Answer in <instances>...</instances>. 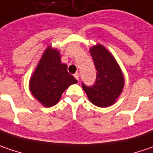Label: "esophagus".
<instances>
[{"mask_svg": "<svg viewBox=\"0 0 153 153\" xmlns=\"http://www.w3.org/2000/svg\"><path fill=\"white\" fill-rule=\"evenodd\" d=\"M74 76V78L76 79L77 80H79V73H75Z\"/></svg>", "mask_w": 153, "mask_h": 153, "instance_id": "34e87169", "label": "esophagus"}]
</instances>
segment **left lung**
Masks as SVG:
<instances>
[{"instance_id": "8db88e82", "label": "left lung", "mask_w": 153, "mask_h": 153, "mask_svg": "<svg viewBox=\"0 0 153 153\" xmlns=\"http://www.w3.org/2000/svg\"><path fill=\"white\" fill-rule=\"evenodd\" d=\"M90 54L96 68V81L91 86L82 83V87L94 105L108 107L114 104L122 93L124 86L123 72L116 59L103 45L91 47Z\"/></svg>"}]
</instances>
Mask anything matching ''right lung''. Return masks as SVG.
I'll list each match as a JSON object with an SVG mask.
<instances>
[{
	"instance_id": "right-lung-1",
	"label": "right lung",
	"mask_w": 153,
	"mask_h": 153,
	"mask_svg": "<svg viewBox=\"0 0 153 153\" xmlns=\"http://www.w3.org/2000/svg\"><path fill=\"white\" fill-rule=\"evenodd\" d=\"M68 72V66L61 62L60 52L49 46L43 52L30 79V91L44 107L56 104L63 91L77 83Z\"/></svg>"
}]
</instances>
